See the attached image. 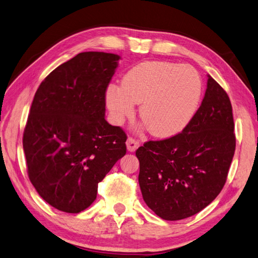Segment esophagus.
Masks as SVG:
<instances>
[{
	"label": "esophagus",
	"instance_id": "1",
	"mask_svg": "<svg viewBox=\"0 0 258 258\" xmlns=\"http://www.w3.org/2000/svg\"><path fill=\"white\" fill-rule=\"evenodd\" d=\"M125 144H127V149H128V151H130V152H134V151H136L137 149H138V147L140 146L139 141H138V140H136V139H134L133 137H129V138H128V140H127V142H125Z\"/></svg>",
	"mask_w": 258,
	"mask_h": 258
}]
</instances>
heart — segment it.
I'll return each instance as SVG.
<instances>
[{
	"label": "heart",
	"instance_id": "heart-1",
	"mask_svg": "<svg viewBox=\"0 0 258 258\" xmlns=\"http://www.w3.org/2000/svg\"><path fill=\"white\" fill-rule=\"evenodd\" d=\"M202 85L198 73L187 65L144 61L125 74L121 87L110 85L106 102L117 123L134 113L151 135L168 137L187 123L199 104Z\"/></svg>",
	"mask_w": 258,
	"mask_h": 258
}]
</instances>
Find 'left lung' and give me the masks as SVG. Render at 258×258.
<instances>
[{
    "mask_svg": "<svg viewBox=\"0 0 258 258\" xmlns=\"http://www.w3.org/2000/svg\"><path fill=\"white\" fill-rule=\"evenodd\" d=\"M235 146L231 100L209 76L202 104L184 129L136 151L146 204L167 221L199 213L224 186Z\"/></svg>",
    "mask_w": 258,
    "mask_h": 258,
    "instance_id": "1",
    "label": "left lung"
}]
</instances>
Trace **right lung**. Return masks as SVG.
Wrapping results in <instances>:
<instances>
[{
	"instance_id": "1",
	"label": "right lung",
	"mask_w": 258,
	"mask_h": 258,
	"mask_svg": "<svg viewBox=\"0 0 258 258\" xmlns=\"http://www.w3.org/2000/svg\"><path fill=\"white\" fill-rule=\"evenodd\" d=\"M120 57L85 51L59 65L37 88L23 134L27 174L51 207L79 213L127 152L122 128L106 121V91Z\"/></svg>"
}]
</instances>
